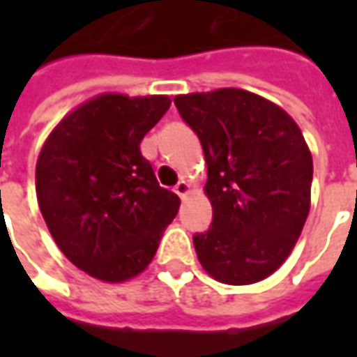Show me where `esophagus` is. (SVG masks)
Segmentation results:
<instances>
[{
	"mask_svg": "<svg viewBox=\"0 0 357 357\" xmlns=\"http://www.w3.org/2000/svg\"><path fill=\"white\" fill-rule=\"evenodd\" d=\"M174 192H176L181 199H185L186 195L190 192V186H188V183H186V181H178V185L174 186Z\"/></svg>",
	"mask_w": 357,
	"mask_h": 357,
	"instance_id": "34e87169",
	"label": "esophagus"
}]
</instances>
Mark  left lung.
Returning <instances> with one entry per match:
<instances>
[{"label":"left lung","instance_id":"left-lung-1","mask_svg":"<svg viewBox=\"0 0 357 357\" xmlns=\"http://www.w3.org/2000/svg\"><path fill=\"white\" fill-rule=\"evenodd\" d=\"M174 105L208 167L213 225L192 236L199 262L222 284L264 280L308 218L314 165L302 130L282 107L236 87L176 95Z\"/></svg>","mask_w":357,"mask_h":357}]
</instances>
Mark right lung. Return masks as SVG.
I'll return each instance as SVG.
<instances>
[{
	"label": "right lung",
	"instance_id": "obj_1",
	"mask_svg": "<svg viewBox=\"0 0 357 357\" xmlns=\"http://www.w3.org/2000/svg\"><path fill=\"white\" fill-rule=\"evenodd\" d=\"M171 97L101 93L49 132L35 190L55 244L79 270L109 284L139 276L155 258L181 199L158 186L143 137Z\"/></svg>",
	"mask_w": 357,
	"mask_h": 357
}]
</instances>
